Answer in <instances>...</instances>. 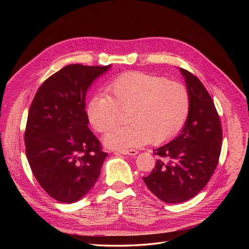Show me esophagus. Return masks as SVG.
Here are the masks:
<instances>
[{
  "label": "esophagus",
  "mask_w": 249,
  "mask_h": 249,
  "mask_svg": "<svg viewBox=\"0 0 249 249\" xmlns=\"http://www.w3.org/2000/svg\"><path fill=\"white\" fill-rule=\"evenodd\" d=\"M115 154H122V155H126V156H135L138 154V150L136 149H126V150H122L119 153H115Z\"/></svg>",
  "instance_id": "34e87169"
}]
</instances>
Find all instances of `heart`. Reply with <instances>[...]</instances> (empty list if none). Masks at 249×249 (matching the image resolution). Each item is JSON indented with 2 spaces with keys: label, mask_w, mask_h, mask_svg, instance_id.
I'll return each instance as SVG.
<instances>
[{
  "label": "heart",
  "mask_w": 249,
  "mask_h": 249,
  "mask_svg": "<svg viewBox=\"0 0 249 249\" xmlns=\"http://www.w3.org/2000/svg\"><path fill=\"white\" fill-rule=\"evenodd\" d=\"M109 93L89 102L87 116L100 132L116 125L122 111L130 124L112 129L104 137L108 147L124 150L166 142L184 126L190 111V93L180 83L143 72H126L109 86Z\"/></svg>",
  "instance_id": "obj_1"
}]
</instances>
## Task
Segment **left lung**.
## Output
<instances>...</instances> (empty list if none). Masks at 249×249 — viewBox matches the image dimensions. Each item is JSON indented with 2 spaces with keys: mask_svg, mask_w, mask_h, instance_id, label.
I'll list each match as a JSON object with an SVG mask.
<instances>
[{
  "mask_svg": "<svg viewBox=\"0 0 249 249\" xmlns=\"http://www.w3.org/2000/svg\"><path fill=\"white\" fill-rule=\"evenodd\" d=\"M190 93V111L183 130L159 148L155 168L143 178L148 189L168 203L194 197L208 184L221 152L222 129L212 97L190 71L179 69Z\"/></svg>",
  "mask_w": 249,
  "mask_h": 249,
  "instance_id": "1",
  "label": "left lung"
}]
</instances>
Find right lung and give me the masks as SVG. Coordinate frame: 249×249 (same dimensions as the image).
<instances>
[{"instance_id": "add662e5", "label": "right lung", "mask_w": 249, "mask_h": 249, "mask_svg": "<svg viewBox=\"0 0 249 249\" xmlns=\"http://www.w3.org/2000/svg\"><path fill=\"white\" fill-rule=\"evenodd\" d=\"M111 67L71 64L42 83L29 109L26 156L35 178L60 202L81 199L94 186L108 156L89 130L85 97Z\"/></svg>"}]
</instances>
